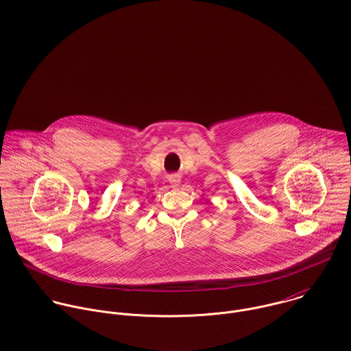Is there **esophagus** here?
I'll list each match as a JSON object with an SVG mask.
<instances>
[{
	"mask_svg": "<svg viewBox=\"0 0 351 351\" xmlns=\"http://www.w3.org/2000/svg\"><path fill=\"white\" fill-rule=\"evenodd\" d=\"M169 182L171 184V186H178L180 182H181V180H180L178 176H170V177H169Z\"/></svg>",
	"mask_w": 351,
	"mask_h": 351,
	"instance_id": "obj_1",
	"label": "esophagus"
}]
</instances>
